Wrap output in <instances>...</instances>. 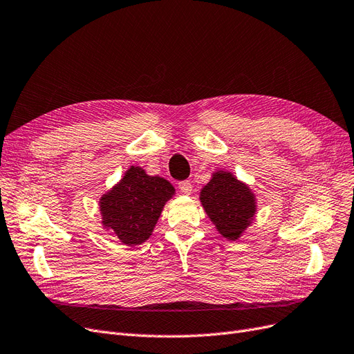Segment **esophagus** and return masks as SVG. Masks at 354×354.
Instances as JSON below:
<instances>
[{"mask_svg":"<svg viewBox=\"0 0 354 354\" xmlns=\"http://www.w3.org/2000/svg\"><path fill=\"white\" fill-rule=\"evenodd\" d=\"M178 188L180 189V192H184V194H191V191H192V184L189 180H180L179 184H178Z\"/></svg>","mask_w":354,"mask_h":354,"instance_id":"esophagus-1","label":"esophagus"}]
</instances>
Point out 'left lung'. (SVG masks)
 <instances>
[{"label":"left lung","mask_w":354,"mask_h":354,"mask_svg":"<svg viewBox=\"0 0 354 354\" xmlns=\"http://www.w3.org/2000/svg\"><path fill=\"white\" fill-rule=\"evenodd\" d=\"M200 200L221 236L236 241L257 212L252 191L230 172L218 170L201 189Z\"/></svg>","instance_id":"1"}]
</instances>
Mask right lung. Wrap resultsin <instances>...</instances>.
Instances as JSON below:
<instances>
[{"label":"right lung","mask_w":354,"mask_h":354,"mask_svg":"<svg viewBox=\"0 0 354 354\" xmlns=\"http://www.w3.org/2000/svg\"><path fill=\"white\" fill-rule=\"evenodd\" d=\"M174 194V187L166 179L149 176L141 167L131 166L120 184L99 201L102 225L124 245H141L150 238Z\"/></svg>","instance_id":"1"}]
</instances>
